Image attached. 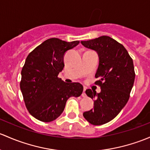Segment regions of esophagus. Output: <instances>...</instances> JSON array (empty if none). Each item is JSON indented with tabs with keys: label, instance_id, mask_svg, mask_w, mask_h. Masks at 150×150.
<instances>
[{
	"label": "esophagus",
	"instance_id": "obj_1",
	"mask_svg": "<svg viewBox=\"0 0 150 150\" xmlns=\"http://www.w3.org/2000/svg\"><path fill=\"white\" fill-rule=\"evenodd\" d=\"M82 97L83 98H86V88H84V89H83V93H82Z\"/></svg>",
	"mask_w": 150,
	"mask_h": 150
}]
</instances>
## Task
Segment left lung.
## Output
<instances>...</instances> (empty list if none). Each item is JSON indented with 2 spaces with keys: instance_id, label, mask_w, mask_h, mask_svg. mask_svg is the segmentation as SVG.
Listing matches in <instances>:
<instances>
[{
  "instance_id": "8db88e82",
  "label": "left lung",
  "mask_w": 150,
  "mask_h": 150,
  "mask_svg": "<svg viewBox=\"0 0 150 150\" xmlns=\"http://www.w3.org/2000/svg\"><path fill=\"white\" fill-rule=\"evenodd\" d=\"M85 47L94 50L99 58L95 77L100 92L88 89L86 93L94 101V108L83 113L93 125H102L114 119L128 102L135 78L133 60L125 47L108 36L81 41Z\"/></svg>"
}]
</instances>
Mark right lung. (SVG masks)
<instances>
[{
	"mask_svg": "<svg viewBox=\"0 0 150 150\" xmlns=\"http://www.w3.org/2000/svg\"><path fill=\"white\" fill-rule=\"evenodd\" d=\"M79 44L51 38L36 47L26 57L21 70L20 88L30 114L50 122L63 112L69 98L78 97L83 87L79 83L67 84L57 77L64 68L65 52Z\"/></svg>",
	"mask_w": 150,
	"mask_h": 150,
	"instance_id": "right-lung-1",
	"label": "right lung"
}]
</instances>
